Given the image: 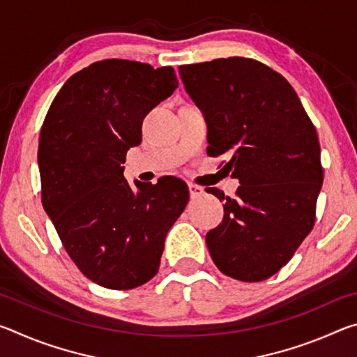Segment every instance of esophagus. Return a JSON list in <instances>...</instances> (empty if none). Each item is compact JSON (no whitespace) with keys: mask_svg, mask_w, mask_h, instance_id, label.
<instances>
[{"mask_svg":"<svg viewBox=\"0 0 357 357\" xmlns=\"http://www.w3.org/2000/svg\"><path fill=\"white\" fill-rule=\"evenodd\" d=\"M189 192H190V197L192 198H197V197H202L204 193V189L202 185H197V184H189Z\"/></svg>","mask_w":357,"mask_h":357,"instance_id":"esophagus-1","label":"esophagus"}]
</instances>
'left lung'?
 <instances>
[{"label": "left lung", "instance_id": "left-lung-1", "mask_svg": "<svg viewBox=\"0 0 357 357\" xmlns=\"http://www.w3.org/2000/svg\"><path fill=\"white\" fill-rule=\"evenodd\" d=\"M190 99L208 123V154H225L236 197L215 187L223 220L206 234L223 274L259 282L285 266L315 225L323 184L319 142L285 77L250 58L179 66Z\"/></svg>", "mask_w": 357, "mask_h": 357}]
</instances>
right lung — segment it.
Returning a JSON list of instances; mask_svg holds the SVG:
<instances>
[{
	"mask_svg": "<svg viewBox=\"0 0 357 357\" xmlns=\"http://www.w3.org/2000/svg\"><path fill=\"white\" fill-rule=\"evenodd\" d=\"M178 88L170 66L104 59L72 75L53 99L39 137L42 204L84 277L110 289L153 279L168 229L189 202L184 181L124 178L142 123Z\"/></svg>",
	"mask_w": 357,
	"mask_h": 357,
	"instance_id": "obj_1",
	"label": "right lung"
}]
</instances>
